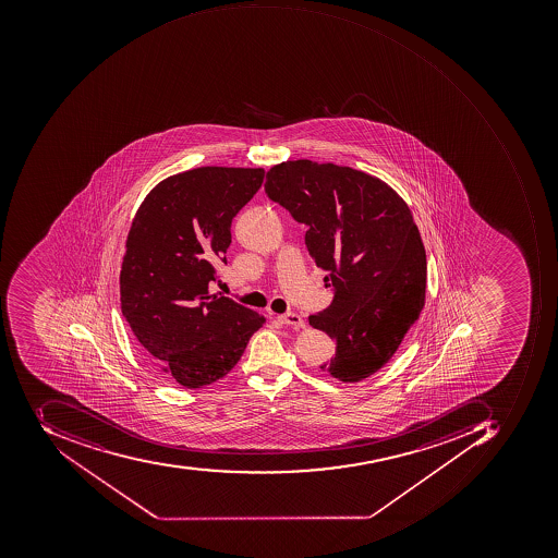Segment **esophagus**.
<instances>
[{
	"label": "esophagus",
	"mask_w": 558,
	"mask_h": 558,
	"mask_svg": "<svg viewBox=\"0 0 558 558\" xmlns=\"http://www.w3.org/2000/svg\"><path fill=\"white\" fill-rule=\"evenodd\" d=\"M277 318H279L282 325L294 326V328H304V325H306L304 319L296 315V313H286V315L277 316Z\"/></svg>",
	"instance_id": "esophagus-1"
}]
</instances>
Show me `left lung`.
Segmentation results:
<instances>
[{
	"instance_id": "1",
	"label": "left lung",
	"mask_w": 558,
	"mask_h": 558,
	"mask_svg": "<svg viewBox=\"0 0 558 558\" xmlns=\"http://www.w3.org/2000/svg\"><path fill=\"white\" fill-rule=\"evenodd\" d=\"M266 193L306 225L307 251L335 288L333 303L307 318L337 343L319 368L341 383L367 379L425 306V246L410 206L376 175L307 159L270 167Z\"/></svg>"
}]
</instances>
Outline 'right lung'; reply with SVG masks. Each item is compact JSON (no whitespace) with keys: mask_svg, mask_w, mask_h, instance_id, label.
Instances as JSON below:
<instances>
[{"mask_svg":"<svg viewBox=\"0 0 558 558\" xmlns=\"http://www.w3.org/2000/svg\"><path fill=\"white\" fill-rule=\"evenodd\" d=\"M264 169L197 167L163 179L135 213L120 270L122 313L148 364L187 389L227 376L266 318L211 294L232 220Z\"/></svg>","mask_w":558,"mask_h":558,"instance_id":"add662e5","label":"right lung"}]
</instances>
